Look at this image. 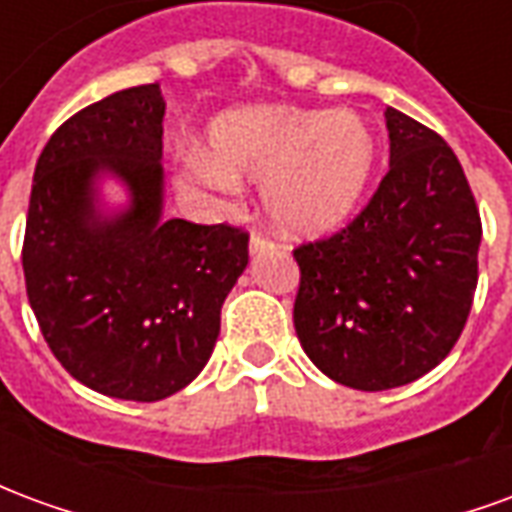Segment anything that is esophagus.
I'll return each mask as SVG.
<instances>
[{"instance_id":"obj_1","label":"esophagus","mask_w":512,"mask_h":512,"mask_svg":"<svg viewBox=\"0 0 512 512\" xmlns=\"http://www.w3.org/2000/svg\"><path fill=\"white\" fill-rule=\"evenodd\" d=\"M271 249H274V244H271L268 238H263V235L255 233L249 238V252H252V255H263V252H271Z\"/></svg>"}]
</instances>
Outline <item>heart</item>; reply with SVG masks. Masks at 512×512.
<instances>
[{
	"mask_svg": "<svg viewBox=\"0 0 512 512\" xmlns=\"http://www.w3.org/2000/svg\"><path fill=\"white\" fill-rule=\"evenodd\" d=\"M376 164V131L351 109L246 106L213 120L208 150L189 153L183 186L230 194L263 183L279 230L321 235L359 208Z\"/></svg>",
	"mask_w": 512,
	"mask_h": 512,
	"instance_id": "obj_1",
	"label": "heart"
}]
</instances>
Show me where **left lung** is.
<instances>
[{
  "mask_svg": "<svg viewBox=\"0 0 512 512\" xmlns=\"http://www.w3.org/2000/svg\"><path fill=\"white\" fill-rule=\"evenodd\" d=\"M389 172L365 211L299 246L293 326L323 376L381 392L430 373L458 343L477 288L480 213L436 131L386 106Z\"/></svg>",
  "mask_w": 512,
  "mask_h": 512,
  "instance_id": "left-lung-1",
  "label": "left lung"
}]
</instances>
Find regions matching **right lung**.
I'll use <instances>...</instances> for the list:
<instances>
[{"instance_id":"right-lung-1","label":"right lung","mask_w":512,"mask_h":512,"mask_svg":"<svg viewBox=\"0 0 512 512\" xmlns=\"http://www.w3.org/2000/svg\"><path fill=\"white\" fill-rule=\"evenodd\" d=\"M158 84L87 106L51 136L35 167L24 279L51 354L76 381L153 403L208 365L249 235L164 219ZM127 191L109 209L100 186Z\"/></svg>"}]
</instances>
